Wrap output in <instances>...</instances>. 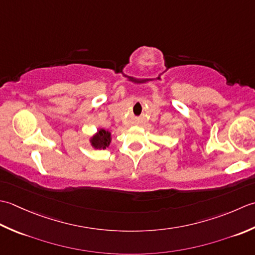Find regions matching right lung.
<instances>
[{"label": "right lung", "mask_w": 255, "mask_h": 255, "mask_svg": "<svg viewBox=\"0 0 255 255\" xmlns=\"http://www.w3.org/2000/svg\"><path fill=\"white\" fill-rule=\"evenodd\" d=\"M92 147L97 149H105L111 143V133L105 128L98 129V132L90 138Z\"/></svg>", "instance_id": "add662e5"}]
</instances>
